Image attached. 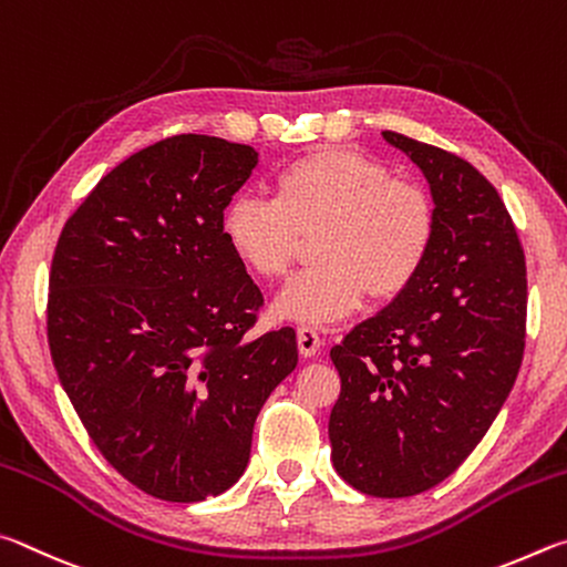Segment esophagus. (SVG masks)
<instances>
[{
    "label": "esophagus",
    "mask_w": 567,
    "mask_h": 567,
    "mask_svg": "<svg viewBox=\"0 0 567 567\" xmlns=\"http://www.w3.org/2000/svg\"><path fill=\"white\" fill-rule=\"evenodd\" d=\"M296 341H299V351L301 355H306V359L321 351V336L313 326H301V329L296 331Z\"/></svg>",
    "instance_id": "esophagus-1"
}]
</instances>
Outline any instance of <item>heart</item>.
I'll return each mask as SVG.
<instances>
[{
  "label": "heart",
  "mask_w": 567,
  "mask_h": 567,
  "mask_svg": "<svg viewBox=\"0 0 567 567\" xmlns=\"http://www.w3.org/2000/svg\"><path fill=\"white\" fill-rule=\"evenodd\" d=\"M274 198L241 194L221 214V236L246 271L274 281L293 266L301 236L316 264L291 278L276 313L333 323L365 301L395 299L419 278L439 231V206L419 178L393 176L355 148L321 146L274 174Z\"/></svg>",
  "instance_id": "b5f03b06"
}]
</instances>
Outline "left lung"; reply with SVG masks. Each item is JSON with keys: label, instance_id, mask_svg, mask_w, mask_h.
Wrapping results in <instances>:
<instances>
[{"label": "left lung", "instance_id": "obj_1", "mask_svg": "<svg viewBox=\"0 0 567 567\" xmlns=\"http://www.w3.org/2000/svg\"><path fill=\"white\" fill-rule=\"evenodd\" d=\"M383 138L429 178L439 231L409 289L331 349L341 393L329 439L355 491L409 498L449 478L508 399L528 281L513 218L478 168L403 134Z\"/></svg>", "mask_w": 567, "mask_h": 567}]
</instances>
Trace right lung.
Listing matches in <instances>:
<instances>
[{
  "label": "right lung",
  "mask_w": 567,
  "mask_h": 567,
  "mask_svg": "<svg viewBox=\"0 0 567 567\" xmlns=\"http://www.w3.org/2000/svg\"><path fill=\"white\" fill-rule=\"evenodd\" d=\"M256 162L246 144L168 136L112 168L54 248L59 381L99 453L154 498L231 488L258 411L299 363L289 326L248 336L264 296L221 236Z\"/></svg>",
  "instance_id": "1"
}]
</instances>
